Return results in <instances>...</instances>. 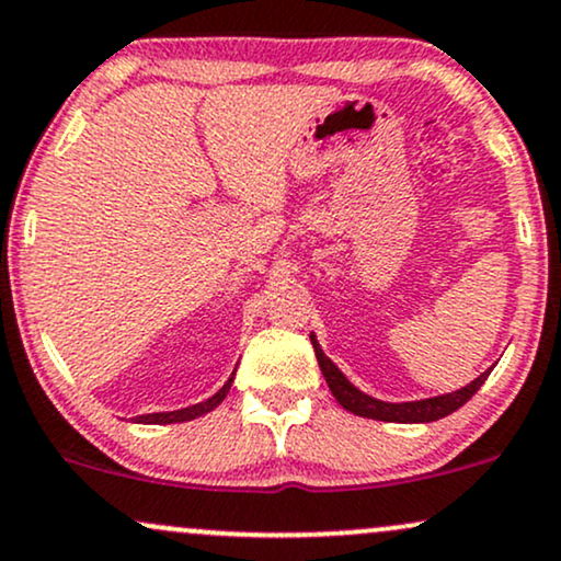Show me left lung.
Masks as SVG:
<instances>
[{"instance_id": "1", "label": "left lung", "mask_w": 561, "mask_h": 561, "mask_svg": "<svg viewBox=\"0 0 561 561\" xmlns=\"http://www.w3.org/2000/svg\"><path fill=\"white\" fill-rule=\"evenodd\" d=\"M309 341H312L314 357H318V365H320L322 375H325V383H328V388H331L335 401H339L344 410L359 414V417L383 420V423H433V420L446 417V414L457 412L459 407L467 404V401L476 397L478 388L483 386L485 378L491 375V370L483 373L480 378L472 380V383H467L465 388H459V391H454V393H444V397L404 401V404H391V401L373 399V397H367V393H362L359 388H354L346 380V375L341 373L339 367H335L333 362L325 357V354H322V348L318 344V339H314V333H309Z\"/></svg>"}]
</instances>
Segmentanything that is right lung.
Segmentation results:
<instances>
[{"mask_svg":"<svg viewBox=\"0 0 561 561\" xmlns=\"http://www.w3.org/2000/svg\"><path fill=\"white\" fill-rule=\"evenodd\" d=\"M236 375V373H233ZM233 375L226 380V386L220 388V391L215 393V397H209L207 401H202V404H194V407H186V410H175V412H154V414H141V417H136V423H144V425H168V423H186V420H196L202 417V414L213 412L217 404H220L222 399L228 397L230 391V383H233Z\"/></svg>","mask_w":561,"mask_h":561,"instance_id":"add662e5","label":"right lung"}]
</instances>
